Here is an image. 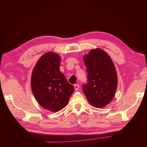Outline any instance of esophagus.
<instances>
[{
	"label": "esophagus",
	"instance_id": "obj_1",
	"mask_svg": "<svg viewBox=\"0 0 147 147\" xmlns=\"http://www.w3.org/2000/svg\"><path fill=\"white\" fill-rule=\"evenodd\" d=\"M74 90H75L76 91H77V90H78V89L80 88V86H79L78 84H75V85H74Z\"/></svg>",
	"mask_w": 147,
	"mask_h": 147
}]
</instances>
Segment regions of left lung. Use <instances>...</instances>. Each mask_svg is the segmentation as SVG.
Returning a JSON list of instances; mask_svg holds the SVG:
<instances>
[{"label": "left lung", "mask_w": 147, "mask_h": 147, "mask_svg": "<svg viewBox=\"0 0 147 147\" xmlns=\"http://www.w3.org/2000/svg\"><path fill=\"white\" fill-rule=\"evenodd\" d=\"M88 73V83L83 86L89 103L96 108L104 107L113 98L117 86L114 64L107 53L92 49L83 57Z\"/></svg>", "instance_id": "1"}]
</instances>
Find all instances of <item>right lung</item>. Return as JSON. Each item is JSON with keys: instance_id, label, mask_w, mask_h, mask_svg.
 Segmentation results:
<instances>
[{"instance_id": "right-lung-1", "label": "right lung", "mask_w": 147, "mask_h": 147, "mask_svg": "<svg viewBox=\"0 0 147 147\" xmlns=\"http://www.w3.org/2000/svg\"><path fill=\"white\" fill-rule=\"evenodd\" d=\"M60 64L58 54L45 53L39 59L32 74L31 86L36 101L52 112L64 108L74 90V86L59 70Z\"/></svg>"}]
</instances>
